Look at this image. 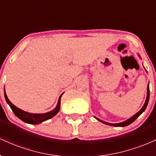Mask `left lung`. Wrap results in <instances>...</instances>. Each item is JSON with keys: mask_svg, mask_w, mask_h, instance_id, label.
<instances>
[{"mask_svg": "<svg viewBox=\"0 0 156 156\" xmlns=\"http://www.w3.org/2000/svg\"><path fill=\"white\" fill-rule=\"evenodd\" d=\"M139 55V58H141L140 55ZM144 69H145V68H144ZM145 70H146V69H145ZM149 99H150V87H149V83H148L147 84V98H146L145 103H144V104L143 105L142 108H141L140 110H139V112L136 113V114H134L133 116H132L131 117L129 118V119H127V120H125L124 122H119V123H109V122H107L101 120V119H98V117H94H94L96 119H98V121L101 122L103 123V124L110 125V126H114V127H125V126H128V125H129L131 124L132 122H133L135 121L136 119L137 118L139 117V116H140L141 114L144 112V110H145V109H146L147 106L148 102H149Z\"/></svg>", "mask_w": 156, "mask_h": 156, "instance_id": "left-lung-1", "label": "left lung"}]
</instances>
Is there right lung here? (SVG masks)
I'll use <instances>...</instances> for the list:
<instances>
[{"label":"right lung","instance_id":"add662e5","mask_svg":"<svg viewBox=\"0 0 156 156\" xmlns=\"http://www.w3.org/2000/svg\"><path fill=\"white\" fill-rule=\"evenodd\" d=\"M63 94L64 93H62V94L60 95L59 98H58V103H57L56 106L55 107V108H53V110L51 111V112L44 113V114H33V113L25 112V111L17 108L16 105H14L13 103L9 100L8 97L6 95V91H5V88H4L5 99H6V103L9 105L10 108H12V112H14V114H15V115L19 118V119H20L21 120L24 122L28 123V124H32V125L39 124V123L42 122L44 121L48 120V119H51V118L54 117L55 115H56L60 110L61 98H62V94Z\"/></svg>","mask_w":156,"mask_h":156}]
</instances>
